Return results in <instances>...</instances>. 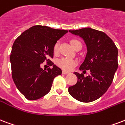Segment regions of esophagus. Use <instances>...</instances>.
I'll return each instance as SVG.
<instances>
[{
    "instance_id": "esophagus-1",
    "label": "esophagus",
    "mask_w": 125,
    "mask_h": 125,
    "mask_svg": "<svg viewBox=\"0 0 125 125\" xmlns=\"http://www.w3.org/2000/svg\"><path fill=\"white\" fill-rule=\"evenodd\" d=\"M69 72H67V71H62V74L63 75H67V74H69Z\"/></svg>"
}]
</instances>
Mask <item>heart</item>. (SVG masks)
<instances>
[{
    "mask_svg": "<svg viewBox=\"0 0 125 125\" xmlns=\"http://www.w3.org/2000/svg\"><path fill=\"white\" fill-rule=\"evenodd\" d=\"M79 41L77 40H71V44L72 46L75 49V48L77 47V46L80 44ZM59 48V42H56L54 46V53H57L58 51ZM56 63L62 69L65 71H71V69H73V67L75 66V65L77 64V61L74 60V59L69 58H62L60 59H58Z\"/></svg>",
    "mask_w": 125,
    "mask_h": 125,
    "instance_id": "b5f03b06",
    "label": "heart"
}]
</instances>
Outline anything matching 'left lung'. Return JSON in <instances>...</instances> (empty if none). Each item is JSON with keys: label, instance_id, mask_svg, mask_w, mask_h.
<instances>
[{"label": "left lung", "instance_id": "1", "mask_svg": "<svg viewBox=\"0 0 125 125\" xmlns=\"http://www.w3.org/2000/svg\"><path fill=\"white\" fill-rule=\"evenodd\" d=\"M69 32L84 41L87 53L79 69L89 70L90 73L84 77L83 73H74L77 83L69 86L68 91L78 101L91 102L104 94L113 82L118 67L117 48L102 31L86 27Z\"/></svg>", "mask_w": 125, "mask_h": 125}]
</instances>
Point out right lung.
Listing matches in <instances>:
<instances>
[{
    "mask_svg": "<svg viewBox=\"0 0 125 125\" xmlns=\"http://www.w3.org/2000/svg\"><path fill=\"white\" fill-rule=\"evenodd\" d=\"M68 32L48 26L35 25L25 31L14 41L10 57L12 76L19 91L29 100L42 98L50 92L54 79L62 70L50 59L54 46ZM46 61L52 68L40 67Z\"/></svg>",
    "mask_w": 125,
    "mask_h": 125,
    "instance_id": "1",
    "label": "right lung"
}]
</instances>
